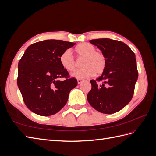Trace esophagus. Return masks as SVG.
I'll return each instance as SVG.
<instances>
[{"instance_id":"obj_1","label":"esophagus","mask_w":156,"mask_h":156,"mask_svg":"<svg viewBox=\"0 0 156 156\" xmlns=\"http://www.w3.org/2000/svg\"><path fill=\"white\" fill-rule=\"evenodd\" d=\"M83 81V80L81 79H77V83H78V84H81Z\"/></svg>"}]
</instances>
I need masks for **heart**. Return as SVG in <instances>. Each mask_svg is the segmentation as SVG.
Instances as JSON below:
<instances>
[{
    "label": "heart",
    "mask_w": 156,
    "mask_h": 156,
    "mask_svg": "<svg viewBox=\"0 0 156 156\" xmlns=\"http://www.w3.org/2000/svg\"><path fill=\"white\" fill-rule=\"evenodd\" d=\"M78 58H83V67L75 69L72 76L77 79L90 77L94 74H100L106 67V58L103 53L96 51V48L88 43L78 45L75 49ZM60 62L63 68L72 71L76 66V60L69 49L65 50L60 56Z\"/></svg>",
    "instance_id": "b5f03b06"
}]
</instances>
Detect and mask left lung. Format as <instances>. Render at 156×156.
<instances>
[{"instance_id":"left-lung-1","label":"left lung","mask_w":156,"mask_h":156,"mask_svg":"<svg viewBox=\"0 0 156 156\" xmlns=\"http://www.w3.org/2000/svg\"><path fill=\"white\" fill-rule=\"evenodd\" d=\"M90 42L101 51L107 64L101 76L90 81L92 88L87 100L96 110L112 114L123 108L133 98L138 79L135 55L129 46L120 41L101 38Z\"/></svg>"}]
</instances>
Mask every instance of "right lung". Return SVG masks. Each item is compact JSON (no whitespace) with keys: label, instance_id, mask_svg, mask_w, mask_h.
<instances>
[{"label":"right lung","instance_id":"obj_1","mask_svg":"<svg viewBox=\"0 0 156 156\" xmlns=\"http://www.w3.org/2000/svg\"><path fill=\"white\" fill-rule=\"evenodd\" d=\"M72 42L47 40L30 45L18 64L17 86L26 106L36 114L48 116L64 107L70 91L77 85L75 77L60 62V56ZM64 78L63 82L59 79Z\"/></svg>","mask_w":156,"mask_h":156}]
</instances>
